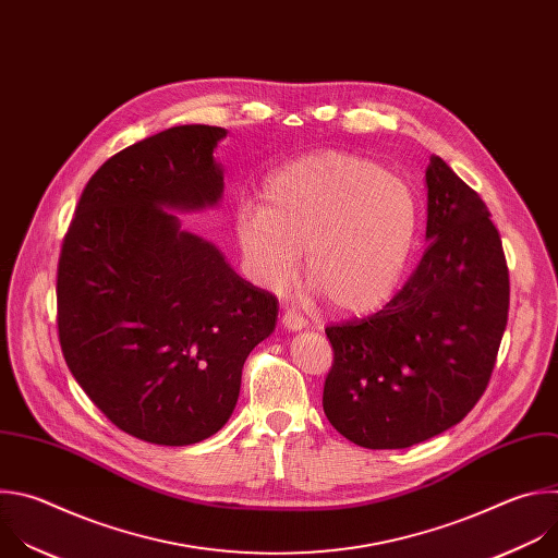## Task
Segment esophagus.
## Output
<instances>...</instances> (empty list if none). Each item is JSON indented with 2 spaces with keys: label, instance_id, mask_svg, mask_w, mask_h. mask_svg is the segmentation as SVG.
<instances>
[{
  "label": "esophagus",
  "instance_id": "obj_1",
  "mask_svg": "<svg viewBox=\"0 0 558 558\" xmlns=\"http://www.w3.org/2000/svg\"><path fill=\"white\" fill-rule=\"evenodd\" d=\"M281 323H283V327H286V329H292V331L307 327V320H305V316L296 314L294 310H288V312H283V316H281Z\"/></svg>",
  "mask_w": 558,
  "mask_h": 558
}]
</instances>
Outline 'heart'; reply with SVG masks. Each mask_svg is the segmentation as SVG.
Instances as JSON below:
<instances>
[{
    "instance_id": "b5f03b06",
    "label": "heart",
    "mask_w": 558,
    "mask_h": 558,
    "mask_svg": "<svg viewBox=\"0 0 558 558\" xmlns=\"http://www.w3.org/2000/svg\"><path fill=\"white\" fill-rule=\"evenodd\" d=\"M264 206L242 202L235 238L251 279L270 292L305 272L331 307L365 314L400 288L417 242L413 189L378 165L325 151L292 160L264 182Z\"/></svg>"
}]
</instances>
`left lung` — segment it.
<instances>
[{
  "mask_svg": "<svg viewBox=\"0 0 558 558\" xmlns=\"http://www.w3.org/2000/svg\"><path fill=\"white\" fill-rule=\"evenodd\" d=\"M426 253L376 314L327 325L323 411L365 449H407L462 422L484 396L510 281L484 199L439 156L426 167Z\"/></svg>",
  "mask_w": 558,
  "mask_h": 558,
  "instance_id": "1",
  "label": "left lung"
}]
</instances>
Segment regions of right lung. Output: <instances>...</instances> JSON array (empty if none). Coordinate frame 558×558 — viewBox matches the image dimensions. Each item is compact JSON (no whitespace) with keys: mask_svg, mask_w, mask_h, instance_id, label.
I'll return each instance as SVG.
<instances>
[{"mask_svg":"<svg viewBox=\"0 0 558 558\" xmlns=\"http://www.w3.org/2000/svg\"><path fill=\"white\" fill-rule=\"evenodd\" d=\"M227 130L180 125L111 156L85 184L57 272L63 359L121 430L186 447L225 426L277 299L171 210L215 206Z\"/></svg>","mask_w":558,"mask_h":558,"instance_id":"obj_1","label":"right lung"}]
</instances>
